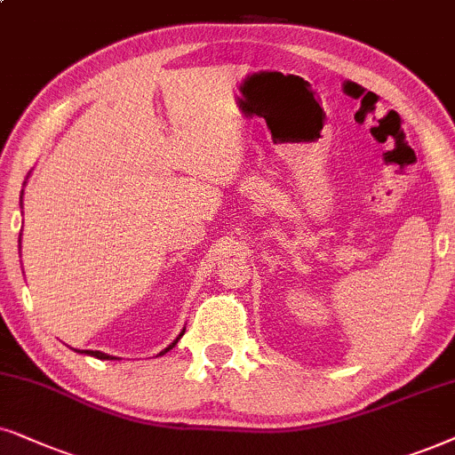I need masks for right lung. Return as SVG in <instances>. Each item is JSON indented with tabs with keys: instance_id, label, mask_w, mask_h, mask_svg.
Returning <instances> with one entry per match:
<instances>
[{
	"instance_id": "1",
	"label": "right lung",
	"mask_w": 455,
	"mask_h": 455,
	"mask_svg": "<svg viewBox=\"0 0 455 455\" xmlns=\"http://www.w3.org/2000/svg\"><path fill=\"white\" fill-rule=\"evenodd\" d=\"M182 333H185V331H182ZM182 333H180V336H182ZM180 336H178V338H180ZM178 338H176V340H174V342H172V344H170V347H168V348H165V350H164V353H168V350H170V348H174V347H176ZM84 353H88V355H92V356H96V359H115V356H111V355H105V353H100V350H84ZM164 353H161V355H164Z\"/></svg>"
}]
</instances>
